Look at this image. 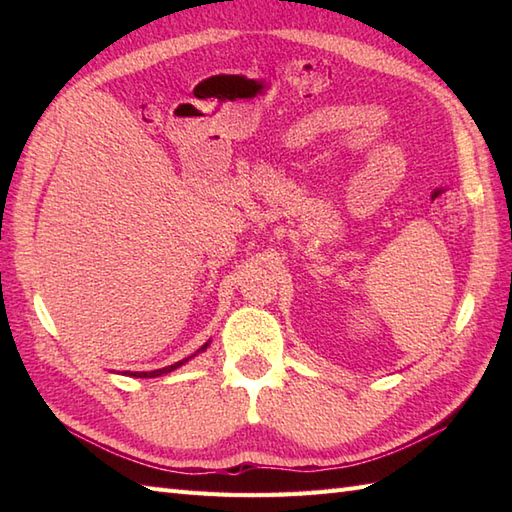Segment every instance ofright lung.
I'll return each mask as SVG.
<instances>
[{
	"instance_id": "add662e5",
	"label": "right lung",
	"mask_w": 512,
	"mask_h": 512,
	"mask_svg": "<svg viewBox=\"0 0 512 512\" xmlns=\"http://www.w3.org/2000/svg\"><path fill=\"white\" fill-rule=\"evenodd\" d=\"M206 345H209V343H206ZM206 345L202 347V350H206ZM184 361H189V358H184ZM184 361H180V363H176V365H169V367L156 369V372H134L132 376H136V378H156V376H162V374H167V372H173V369L180 367Z\"/></svg>"
}]
</instances>
